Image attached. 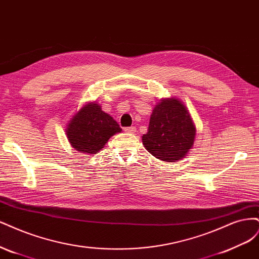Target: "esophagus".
Instances as JSON below:
<instances>
[{
    "mask_svg": "<svg viewBox=\"0 0 259 259\" xmlns=\"http://www.w3.org/2000/svg\"><path fill=\"white\" fill-rule=\"evenodd\" d=\"M124 131L129 132V133H135L136 132V128L135 127H126V128H124Z\"/></svg>",
    "mask_w": 259,
    "mask_h": 259,
    "instance_id": "obj_1",
    "label": "esophagus"
}]
</instances>
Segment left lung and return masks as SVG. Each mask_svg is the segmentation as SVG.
<instances>
[{
  "label": "left lung",
  "instance_id": "left-lung-1",
  "mask_svg": "<svg viewBox=\"0 0 259 259\" xmlns=\"http://www.w3.org/2000/svg\"><path fill=\"white\" fill-rule=\"evenodd\" d=\"M196 129L186 107L177 99L162 100L155 106L146 135L145 148L163 161L182 159L193 147Z\"/></svg>",
  "mask_w": 259,
  "mask_h": 259
}]
</instances>
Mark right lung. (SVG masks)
Returning a JSON list of instances; mask_svg holds the SVG:
<instances>
[{"label": "right lung", "instance_id": "obj_1", "mask_svg": "<svg viewBox=\"0 0 259 259\" xmlns=\"http://www.w3.org/2000/svg\"><path fill=\"white\" fill-rule=\"evenodd\" d=\"M117 121L100 105L89 103L74 116L66 129L71 145L80 153L96 154L112 136L120 132Z\"/></svg>", "mask_w": 259, "mask_h": 259}]
</instances>
